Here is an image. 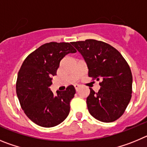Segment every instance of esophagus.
<instances>
[{"mask_svg":"<svg viewBox=\"0 0 147 147\" xmlns=\"http://www.w3.org/2000/svg\"><path fill=\"white\" fill-rule=\"evenodd\" d=\"M74 88H75V90H76V91H78V90H79V89H80V85H74Z\"/></svg>","mask_w":147,"mask_h":147,"instance_id":"34e87169","label":"esophagus"}]
</instances>
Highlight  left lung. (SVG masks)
Instances as JSON below:
<instances>
[{"mask_svg": "<svg viewBox=\"0 0 147 147\" xmlns=\"http://www.w3.org/2000/svg\"><path fill=\"white\" fill-rule=\"evenodd\" d=\"M82 54L88 67V76L101 81V88L87 98L90 114L102 122H113L123 115L132 97L130 67L119 51L96 40L71 42Z\"/></svg>", "mask_w": 147, "mask_h": 147, "instance_id": "1", "label": "left lung"}]
</instances>
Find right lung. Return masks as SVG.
<instances>
[{
	"mask_svg": "<svg viewBox=\"0 0 147 147\" xmlns=\"http://www.w3.org/2000/svg\"><path fill=\"white\" fill-rule=\"evenodd\" d=\"M76 51L69 42L43 44L23 61L18 72L16 92L27 117L37 125L52 127L62 123L70 112L76 90L73 85L54 96L49 87L61 59Z\"/></svg>",
	"mask_w": 147,
	"mask_h": 147,
	"instance_id": "obj_1",
	"label": "right lung"
}]
</instances>
